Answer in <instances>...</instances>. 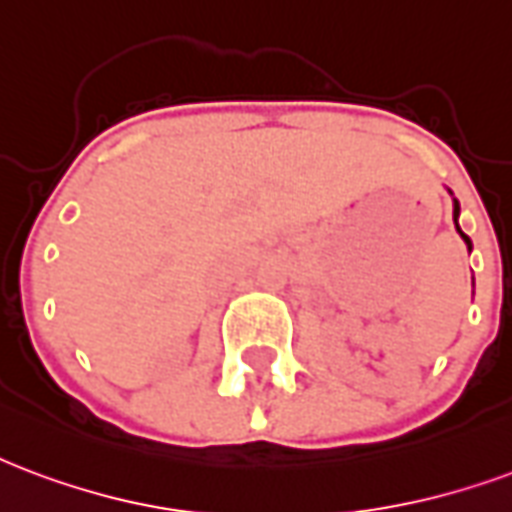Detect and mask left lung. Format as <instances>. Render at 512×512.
<instances>
[{"instance_id": "left-lung-1", "label": "left lung", "mask_w": 512, "mask_h": 512, "mask_svg": "<svg viewBox=\"0 0 512 512\" xmlns=\"http://www.w3.org/2000/svg\"><path fill=\"white\" fill-rule=\"evenodd\" d=\"M453 222H456L458 236L464 238V244H467L469 249H472V241H469V236H467V233H464V230H461V227H458V200H453Z\"/></svg>"}]
</instances>
